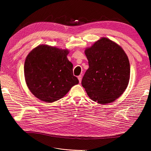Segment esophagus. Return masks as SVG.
Returning <instances> with one entry per match:
<instances>
[{"instance_id": "esophagus-1", "label": "esophagus", "mask_w": 151, "mask_h": 151, "mask_svg": "<svg viewBox=\"0 0 151 151\" xmlns=\"http://www.w3.org/2000/svg\"><path fill=\"white\" fill-rule=\"evenodd\" d=\"M77 78H78L79 81V83H81V81H82V76L80 75V76H79L78 77H77Z\"/></svg>"}]
</instances>
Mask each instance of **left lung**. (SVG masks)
<instances>
[{"mask_svg":"<svg viewBox=\"0 0 151 151\" xmlns=\"http://www.w3.org/2000/svg\"><path fill=\"white\" fill-rule=\"evenodd\" d=\"M89 68L82 79L88 96L99 104L113 102L129 84L130 63L118 44L102 38L85 50Z\"/></svg>","mask_w":151,"mask_h":151,"instance_id":"8db88e82","label":"left lung"}]
</instances>
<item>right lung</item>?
Masks as SVG:
<instances>
[{"mask_svg": "<svg viewBox=\"0 0 151 151\" xmlns=\"http://www.w3.org/2000/svg\"><path fill=\"white\" fill-rule=\"evenodd\" d=\"M68 50L47 45L35 48L26 57L24 72L29 89L35 97L47 103L63 98L79 83L73 75V65L67 57Z\"/></svg>", "mask_w": 151, "mask_h": 151, "instance_id": "add662e5", "label": "right lung"}]
</instances>
